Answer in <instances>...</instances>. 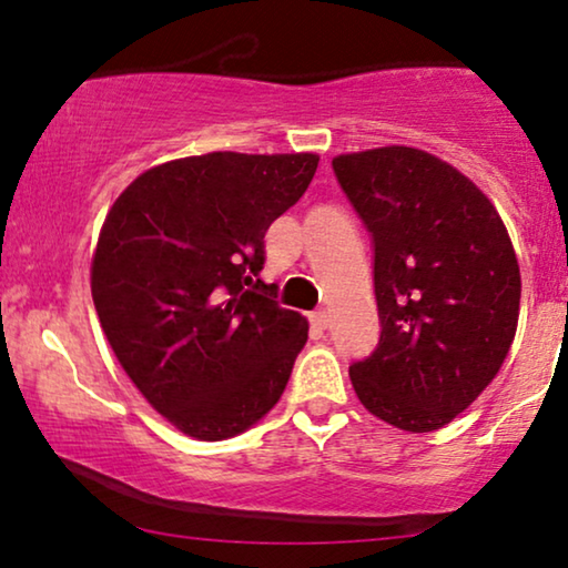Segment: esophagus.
I'll use <instances>...</instances> for the list:
<instances>
[{
    "instance_id": "34e87169",
    "label": "esophagus",
    "mask_w": 568,
    "mask_h": 568,
    "mask_svg": "<svg viewBox=\"0 0 568 568\" xmlns=\"http://www.w3.org/2000/svg\"><path fill=\"white\" fill-rule=\"evenodd\" d=\"M328 323H331V317L325 310H315V313H310V325H313L315 331H325L328 328Z\"/></svg>"
}]
</instances>
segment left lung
Here are the masks:
<instances>
[{
	"label": "left lung",
	"instance_id": "8db88e82",
	"mask_svg": "<svg viewBox=\"0 0 568 568\" xmlns=\"http://www.w3.org/2000/svg\"><path fill=\"white\" fill-rule=\"evenodd\" d=\"M375 251L379 341L348 367L362 406L434 432L496 377L515 341L519 266L499 212L453 165L414 146L333 160Z\"/></svg>",
	"mask_w": 568,
	"mask_h": 568
}]
</instances>
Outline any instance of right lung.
Segmentation results:
<instances>
[{
  "label": "right lung",
  "mask_w": 568,
  "mask_h": 568,
  "mask_svg": "<svg viewBox=\"0 0 568 568\" xmlns=\"http://www.w3.org/2000/svg\"><path fill=\"white\" fill-rule=\"evenodd\" d=\"M315 170L310 152L183 158L139 175L105 216L100 325L139 393L189 437H235L290 383L307 321L261 282L263 235Z\"/></svg>",
  "instance_id": "add662e5"
}]
</instances>
